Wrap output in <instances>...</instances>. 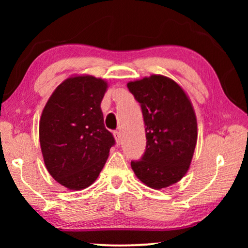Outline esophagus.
<instances>
[{
    "label": "esophagus",
    "mask_w": 248,
    "mask_h": 248,
    "mask_svg": "<svg viewBox=\"0 0 248 248\" xmlns=\"http://www.w3.org/2000/svg\"><path fill=\"white\" fill-rule=\"evenodd\" d=\"M114 138H115V141H116L117 144L122 143V134H121L120 131H115L114 132Z\"/></svg>",
    "instance_id": "34e87169"
}]
</instances>
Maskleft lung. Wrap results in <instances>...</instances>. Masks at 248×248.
Segmentation results:
<instances>
[{"label":"left lung","instance_id":"left-lung-1","mask_svg":"<svg viewBox=\"0 0 248 248\" xmlns=\"http://www.w3.org/2000/svg\"><path fill=\"white\" fill-rule=\"evenodd\" d=\"M141 105L147 147L131 167L149 187H168L184 177L198 141L194 108L184 89L170 78L152 74L127 83Z\"/></svg>","mask_w":248,"mask_h":248}]
</instances>
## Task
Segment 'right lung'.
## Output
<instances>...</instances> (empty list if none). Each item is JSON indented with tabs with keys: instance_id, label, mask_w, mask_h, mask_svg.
<instances>
[{
	"instance_id": "obj_1",
	"label": "right lung",
	"mask_w": 248,
	"mask_h": 248,
	"mask_svg": "<svg viewBox=\"0 0 248 248\" xmlns=\"http://www.w3.org/2000/svg\"><path fill=\"white\" fill-rule=\"evenodd\" d=\"M108 83L93 76L64 80L49 97L39 121V142L50 176L71 191L96 181L115 144L100 104Z\"/></svg>"
}]
</instances>
